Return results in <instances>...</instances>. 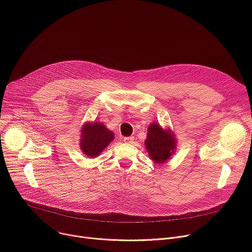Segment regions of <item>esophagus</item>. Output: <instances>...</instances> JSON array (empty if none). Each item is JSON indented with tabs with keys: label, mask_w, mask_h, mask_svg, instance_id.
<instances>
[{
	"label": "esophagus",
	"mask_w": 252,
	"mask_h": 252,
	"mask_svg": "<svg viewBox=\"0 0 252 252\" xmlns=\"http://www.w3.org/2000/svg\"><path fill=\"white\" fill-rule=\"evenodd\" d=\"M134 140V137L133 136H126V137H124V141L125 142H127V143H131L133 142Z\"/></svg>",
	"instance_id": "34e87169"
}]
</instances>
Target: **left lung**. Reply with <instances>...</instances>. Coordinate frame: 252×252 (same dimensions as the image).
I'll return each mask as SVG.
<instances>
[{"instance_id": "1", "label": "left lung", "mask_w": 252, "mask_h": 252, "mask_svg": "<svg viewBox=\"0 0 252 252\" xmlns=\"http://www.w3.org/2000/svg\"><path fill=\"white\" fill-rule=\"evenodd\" d=\"M176 143V136L168 126L162 128L156 122L149 126L145 146L150 158L154 162L158 164L166 162L174 154Z\"/></svg>"}]
</instances>
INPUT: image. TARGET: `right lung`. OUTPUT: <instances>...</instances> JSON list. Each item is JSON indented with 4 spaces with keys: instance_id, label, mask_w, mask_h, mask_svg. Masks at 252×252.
<instances>
[{
    "instance_id": "obj_1",
    "label": "right lung",
    "mask_w": 252,
    "mask_h": 252,
    "mask_svg": "<svg viewBox=\"0 0 252 252\" xmlns=\"http://www.w3.org/2000/svg\"><path fill=\"white\" fill-rule=\"evenodd\" d=\"M115 138L114 131L100 122L85 123L81 129L80 149L88 158L98 157Z\"/></svg>"
}]
</instances>
